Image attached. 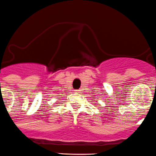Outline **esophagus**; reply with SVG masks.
<instances>
[{
  "mask_svg": "<svg viewBox=\"0 0 156 156\" xmlns=\"http://www.w3.org/2000/svg\"><path fill=\"white\" fill-rule=\"evenodd\" d=\"M75 93H80V90H75Z\"/></svg>",
  "mask_w": 156,
  "mask_h": 156,
  "instance_id": "34e87169",
  "label": "esophagus"
}]
</instances>
